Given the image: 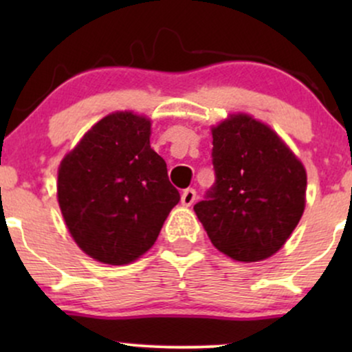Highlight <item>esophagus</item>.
<instances>
[{
    "label": "esophagus",
    "mask_w": 352,
    "mask_h": 352,
    "mask_svg": "<svg viewBox=\"0 0 352 352\" xmlns=\"http://www.w3.org/2000/svg\"><path fill=\"white\" fill-rule=\"evenodd\" d=\"M195 199H197V192L193 188L184 190V193H182V204H184L185 207H190V205L195 201Z\"/></svg>",
    "instance_id": "34e87169"
}]
</instances>
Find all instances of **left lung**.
I'll return each mask as SVG.
<instances>
[{"instance_id": "left-lung-1", "label": "left lung", "mask_w": 352, "mask_h": 352, "mask_svg": "<svg viewBox=\"0 0 352 352\" xmlns=\"http://www.w3.org/2000/svg\"><path fill=\"white\" fill-rule=\"evenodd\" d=\"M212 135L215 184L193 210L218 252L245 263L265 260L285 245L305 212V167L252 116H230Z\"/></svg>"}]
</instances>
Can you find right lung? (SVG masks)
Instances as JSON below:
<instances>
[{
  "mask_svg": "<svg viewBox=\"0 0 352 352\" xmlns=\"http://www.w3.org/2000/svg\"><path fill=\"white\" fill-rule=\"evenodd\" d=\"M180 193L151 148V120L114 112L59 165L58 201L71 236L94 260L127 265L152 248Z\"/></svg>",
  "mask_w": 352,
  "mask_h": 352,
  "instance_id": "1",
  "label": "right lung"
}]
</instances>
